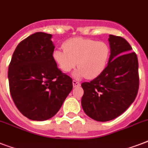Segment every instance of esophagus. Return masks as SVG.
I'll return each mask as SVG.
<instances>
[{"label":"esophagus","instance_id":"1","mask_svg":"<svg viewBox=\"0 0 148 148\" xmlns=\"http://www.w3.org/2000/svg\"><path fill=\"white\" fill-rule=\"evenodd\" d=\"M72 83H73V86H74V88H76V87H79V86H81V84L79 83L78 81H74V80L72 81Z\"/></svg>","mask_w":148,"mask_h":148}]
</instances>
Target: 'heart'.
Listing matches in <instances>:
<instances>
[{"mask_svg": "<svg viewBox=\"0 0 148 148\" xmlns=\"http://www.w3.org/2000/svg\"><path fill=\"white\" fill-rule=\"evenodd\" d=\"M63 48L64 51H53V61L64 73L71 71L77 65L78 69L73 74L76 78L97 77L110 58V47L106 43L90 38H71L64 42Z\"/></svg>", "mask_w": 148, "mask_h": 148, "instance_id": "heart-1", "label": "heart"}]
</instances>
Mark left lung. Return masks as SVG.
Instances as JSON below:
<instances>
[{
	"label": "left lung",
	"instance_id": "left-lung-1",
	"mask_svg": "<svg viewBox=\"0 0 148 148\" xmlns=\"http://www.w3.org/2000/svg\"><path fill=\"white\" fill-rule=\"evenodd\" d=\"M110 55L100 76L81 84V106L88 116L108 121L122 114L135 100L139 88L138 57L124 38L109 35Z\"/></svg>",
	"mask_w": 148,
	"mask_h": 148
}]
</instances>
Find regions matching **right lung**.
Wrapping results in <instances>:
<instances>
[{
    "label": "right lung",
    "mask_w": 148,
    "mask_h": 148,
    "mask_svg": "<svg viewBox=\"0 0 148 148\" xmlns=\"http://www.w3.org/2000/svg\"><path fill=\"white\" fill-rule=\"evenodd\" d=\"M52 35L31 34L17 45L8 67L10 95L22 114L46 121L58 113L73 88L72 79L53 59Z\"/></svg>",
    "instance_id": "add662e5"
}]
</instances>
